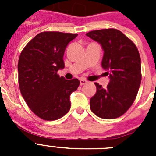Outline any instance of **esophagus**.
I'll use <instances>...</instances> for the list:
<instances>
[{"label": "esophagus", "mask_w": 156, "mask_h": 156, "mask_svg": "<svg viewBox=\"0 0 156 156\" xmlns=\"http://www.w3.org/2000/svg\"><path fill=\"white\" fill-rule=\"evenodd\" d=\"M87 83H88V81L86 80H83V79H80V84L81 86H82V85L87 84Z\"/></svg>", "instance_id": "1"}]
</instances>
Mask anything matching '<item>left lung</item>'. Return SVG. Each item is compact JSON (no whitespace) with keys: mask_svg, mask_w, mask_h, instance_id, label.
<instances>
[{"mask_svg":"<svg viewBox=\"0 0 156 156\" xmlns=\"http://www.w3.org/2000/svg\"><path fill=\"white\" fill-rule=\"evenodd\" d=\"M101 45V66L109 75L106 88L95 83L97 92L90 100L93 113L105 119L126 112L134 101L141 82L140 57L131 40L115 29L93 30L86 34Z\"/></svg>","mask_w":156,"mask_h":156,"instance_id":"obj_1","label":"left lung"}]
</instances>
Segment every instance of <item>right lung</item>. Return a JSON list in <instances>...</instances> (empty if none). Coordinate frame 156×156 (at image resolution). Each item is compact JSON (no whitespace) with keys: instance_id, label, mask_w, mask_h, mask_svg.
Returning a JSON list of instances; mask_svg holds the SVG:
<instances>
[{"instance_id":"obj_1","label":"right lung","mask_w":156,"mask_h":156,"mask_svg":"<svg viewBox=\"0 0 156 156\" xmlns=\"http://www.w3.org/2000/svg\"><path fill=\"white\" fill-rule=\"evenodd\" d=\"M77 35L42 32L26 45L19 56V89L30 109L41 119L56 120L69 111L70 94L77 90L80 81L66 80L57 73L65 67L66 47Z\"/></svg>"}]
</instances>
